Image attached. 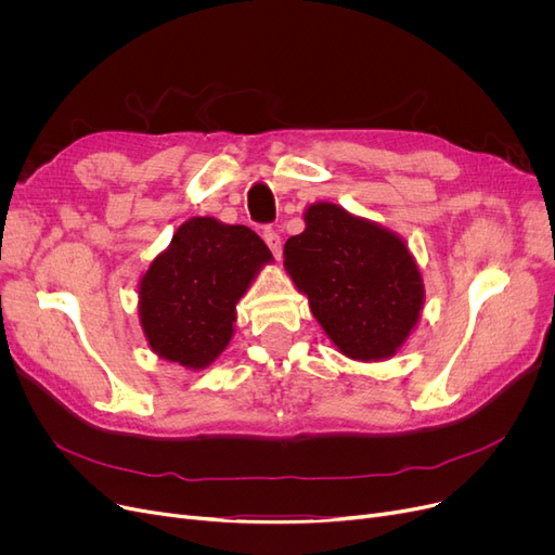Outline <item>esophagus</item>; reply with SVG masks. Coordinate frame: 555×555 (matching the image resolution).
<instances>
[{
  "instance_id": "obj_1",
  "label": "esophagus",
  "mask_w": 555,
  "mask_h": 555,
  "mask_svg": "<svg viewBox=\"0 0 555 555\" xmlns=\"http://www.w3.org/2000/svg\"><path fill=\"white\" fill-rule=\"evenodd\" d=\"M262 241H266V245L272 249V254L279 258L281 256V236L274 231V229H266L262 231Z\"/></svg>"
}]
</instances>
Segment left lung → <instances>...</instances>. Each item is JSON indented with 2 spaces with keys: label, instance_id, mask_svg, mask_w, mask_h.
Returning a JSON list of instances; mask_svg holds the SVG:
<instances>
[{
  "label": "left lung",
  "instance_id": "obj_1",
  "mask_svg": "<svg viewBox=\"0 0 555 555\" xmlns=\"http://www.w3.org/2000/svg\"><path fill=\"white\" fill-rule=\"evenodd\" d=\"M285 247V270L339 351L360 362L396 356L425 301L423 276L393 231L333 202L310 204Z\"/></svg>",
  "mask_w": 555,
  "mask_h": 555
}]
</instances>
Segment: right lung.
I'll use <instances>...</instances> for the list:
<instances>
[{
	"label": "right lung",
	"instance_id": "1",
	"mask_svg": "<svg viewBox=\"0 0 555 555\" xmlns=\"http://www.w3.org/2000/svg\"><path fill=\"white\" fill-rule=\"evenodd\" d=\"M270 260L245 224L186 220L139 283V322L153 351L186 369L209 366L233 335L236 304Z\"/></svg>",
	"mask_w": 555,
	"mask_h": 555
}]
</instances>
